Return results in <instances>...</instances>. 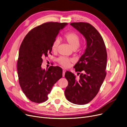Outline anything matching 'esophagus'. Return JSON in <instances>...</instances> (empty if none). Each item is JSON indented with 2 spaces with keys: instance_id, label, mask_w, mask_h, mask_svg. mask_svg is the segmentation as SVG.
Segmentation results:
<instances>
[{
  "instance_id": "esophagus-1",
  "label": "esophagus",
  "mask_w": 127,
  "mask_h": 127,
  "mask_svg": "<svg viewBox=\"0 0 127 127\" xmlns=\"http://www.w3.org/2000/svg\"><path fill=\"white\" fill-rule=\"evenodd\" d=\"M65 72V70H63V76H64Z\"/></svg>"
}]
</instances>
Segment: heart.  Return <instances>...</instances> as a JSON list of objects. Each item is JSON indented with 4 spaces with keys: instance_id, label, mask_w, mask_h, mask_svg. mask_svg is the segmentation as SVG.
Here are the masks:
<instances>
[{
    "instance_id": "1",
    "label": "heart",
    "mask_w": 127,
    "mask_h": 127,
    "mask_svg": "<svg viewBox=\"0 0 127 127\" xmlns=\"http://www.w3.org/2000/svg\"><path fill=\"white\" fill-rule=\"evenodd\" d=\"M64 39L67 42L71 48L76 51L80 44L81 38L80 36L76 33L72 32H70L66 33L63 37ZM59 43L58 40L56 39L53 42L52 45V51L53 52L55 53L58 49V46ZM72 60L64 57H60L58 58V63L64 68H67L70 65Z\"/></svg>"
}]
</instances>
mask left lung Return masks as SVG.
I'll return each mask as SVG.
<instances>
[{"instance_id":"obj_1","label":"left lung","mask_w":127,"mask_h":127,"mask_svg":"<svg viewBox=\"0 0 127 127\" xmlns=\"http://www.w3.org/2000/svg\"><path fill=\"white\" fill-rule=\"evenodd\" d=\"M70 25L85 37L87 47L74 67L76 72H81L78 73L80 77L76 78L71 72H65L64 76L68 85L64 94L71 103L83 105L95 97L104 80L106 75V49L102 36L91 24L76 22Z\"/></svg>"}]
</instances>
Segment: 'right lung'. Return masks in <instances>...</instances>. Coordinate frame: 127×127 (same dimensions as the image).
Here are the masks:
<instances>
[{"label":"right lung","instance_id":"1","mask_svg":"<svg viewBox=\"0 0 127 127\" xmlns=\"http://www.w3.org/2000/svg\"><path fill=\"white\" fill-rule=\"evenodd\" d=\"M66 23L47 22L32 29L20 47L17 68L19 82L24 94L33 102L40 103L48 99L53 86L63 76L58 66L41 68L43 58L51 54L52 45Z\"/></svg>","mask_w":127,"mask_h":127}]
</instances>
